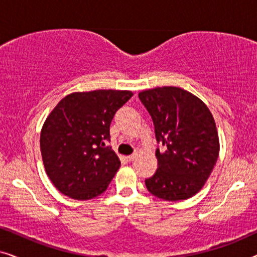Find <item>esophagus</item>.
<instances>
[{
  "label": "esophagus",
  "instance_id": "obj_1",
  "mask_svg": "<svg viewBox=\"0 0 257 257\" xmlns=\"http://www.w3.org/2000/svg\"><path fill=\"white\" fill-rule=\"evenodd\" d=\"M137 157H138V154H137V153H133V154H131V156H127V157H126V159H127L128 161H133V160L136 159Z\"/></svg>",
  "mask_w": 257,
  "mask_h": 257
}]
</instances>
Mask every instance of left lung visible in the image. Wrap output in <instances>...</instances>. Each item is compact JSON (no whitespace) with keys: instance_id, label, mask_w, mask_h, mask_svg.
<instances>
[{"instance_id":"8db88e82","label":"left lung","mask_w":257,"mask_h":257,"mask_svg":"<svg viewBox=\"0 0 257 257\" xmlns=\"http://www.w3.org/2000/svg\"><path fill=\"white\" fill-rule=\"evenodd\" d=\"M152 118L158 170L145 180L151 194L178 201L195 195L219 157L215 121L201 99L180 87L164 86L139 93Z\"/></svg>"}]
</instances>
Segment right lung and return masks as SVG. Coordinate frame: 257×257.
Returning a JSON list of instances; mask_svg holds the SVG:
<instances>
[{
  "label": "right lung",
  "instance_id": "obj_1",
  "mask_svg": "<svg viewBox=\"0 0 257 257\" xmlns=\"http://www.w3.org/2000/svg\"><path fill=\"white\" fill-rule=\"evenodd\" d=\"M131 91L96 90L63 98L45 120L41 153L48 177L59 192L89 200L106 191L120 160L110 146L115 112Z\"/></svg>",
  "mask_w": 257,
  "mask_h": 257
}]
</instances>
